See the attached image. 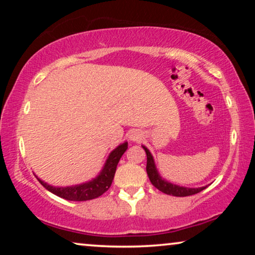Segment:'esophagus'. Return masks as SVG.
Wrapping results in <instances>:
<instances>
[{
    "instance_id": "34e87169",
    "label": "esophagus",
    "mask_w": 255,
    "mask_h": 255,
    "mask_svg": "<svg viewBox=\"0 0 255 255\" xmlns=\"http://www.w3.org/2000/svg\"><path fill=\"white\" fill-rule=\"evenodd\" d=\"M128 138L132 141H140L142 139V133L139 130H132L128 134Z\"/></svg>"
}]
</instances>
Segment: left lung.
<instances>
[{
  "label": "left lung",
  "mask_w": 255,
  "mask_h": 255,
  "mask_svg": "<svg viewBox=\"0 0 255 255\" xmlns=\"http://www.w3.org/2000/svg\"><path fill=\"white\" fill-rule=\"evenodd\" d=\"M142 148L145 149L146 155H147V163H146V172H147L148 179L151 181V183L154 186L156 189H159L162 193L167 195H172V196L177 197H184V196H190V195H195L200 193L207 187H201V188H187V187H180L177 184H173L170 182H167L166 180H163L156 169L154 159L151 154V152L148 151L145 146H142Z\"/></svg>",
  "instance_id": "8db88e82"
}]
</instances>
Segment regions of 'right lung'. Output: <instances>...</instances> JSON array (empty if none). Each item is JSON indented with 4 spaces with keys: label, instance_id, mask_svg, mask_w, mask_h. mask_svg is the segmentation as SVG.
<instances>
[{
    "label": "right lung",
    "instance_id": "1",
    "mask_svg": "<svg viewBox=\"0 0 255 255\" xmlns=\"http://www.w3.org/2000/svg\"><path fill=\"white\" fill-rule=\"evenodd\" d=\"M128 149V142L125 141L121 144L118 147L114 149L108 156L106 165H104L102 172L97 175L95 179H93L89 182L76 184V186L72 187H53L47 184L44 181L38 179V181L46 188L48 191L52 194L57 195V196L65 198L68 201H89L94 200V198L101 196V195L106 193L109 189L111 183H113L115 173H116V168L118 162L124 154V152Z\"/></svg>",
    "mask_w": 255,
    "mask_h": 255
}]
</instances>
